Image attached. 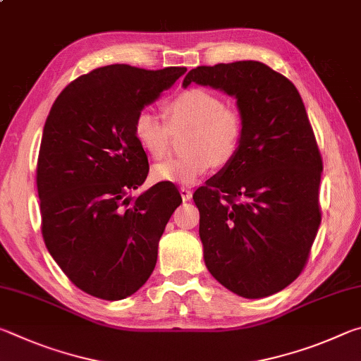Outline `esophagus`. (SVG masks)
<instances>
[{
	"label": "esophagus",
	"mask_w": 361,
	"mask_h": 361,
	"mask_svg": "<svg viewBox=\"0 0 361 361\" xmlns=\"http://www.w3.org/2000/svg\"><path fill=\"white\" fill-rule=\"evenodd\" d=\"M180 194H181V199L185 200V202H188V200L192 199V191H191V189H188V188H180Z\"/></svg>",
	"instance_id": "obj_1"
}]
</instances>
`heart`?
<instances>
[{
    "instance_id": "obj_1",
    "label": "heart",
    "mask_w": 361,
    "mask_h": 361,
    "mask_svg": "<svg viewBox=\"0 0 361 361\" xmlns=\"http://www.w3.org/2000/svg\"><path fill=\"white\" fill-rule=\"evenodd\" d=\"M167 111L169 124L151 109H142L133 121V137L154 159L167 154L170 129H191L186 143L189 154L156 164L151 170L156 181L192 186L210 173L213 164L226 166L234 159L242 142V118L224 108L218 95L200 87L183 90L170 100Z\"/></svg>"
}]
</instances>
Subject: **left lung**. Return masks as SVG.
Listing matches in <instances>:
<instances>
[{"label":"left lung","mask_w":361,"mask_h":361,"mask_svg":"<svg viewBox=\"0 0 361 361\" xmlns=\"http://www.w3.org/2000/svg\"><path fill=\"white\" fill-rule=\"evenodd\" d=\"M234 97L243 133L234 159L194 192L209 272L259 299L295 282L320 226L322 157L298 89L255 60L197 66L183 79Z\"/></svg>","instance_id":"left-lung-1"}]
</instances>
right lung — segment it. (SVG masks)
I'll use <instances>...</instances> for the list:
<instances>
[{"instance_id": "1", "label": "right lung", "mask_w": 361, "mask_h": 361, "mask_svg": "<svg viewBox=\"0 0 361 361\" xmlns=\"http://www.w3.org/2000/svg\"><path fill=\"white\" fill-rule=\"evenodd\" d=\"M185 71L102 66L66 85L49 111L36 169L42 239L87 295L119 301L154 271L159 240L181 195L172 183L127 195L149 172L133 121Z\"/></svg>"}]
</instances>
